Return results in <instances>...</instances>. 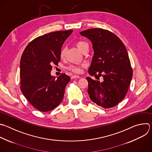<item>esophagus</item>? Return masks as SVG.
Here are the masks:
<instances>
[{"instance_id": "obj_1", "label": "esophagus", "mask_w": 152, "mask_h": 152, "mask_svg": "<svg viewBox=\"0 0 152 152\" xmlns=\"http://www.w3.org/2000/svg\"><path fill=\"white\" fill-rule=\"evenodd\" d=\"M76 78H80V76H77V75H73V76L71 77V79H76Z\"/></svg>"}]
</instances>
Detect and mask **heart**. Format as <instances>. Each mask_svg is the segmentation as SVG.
Here are the masks:
<instances>
[{
  "label": "heart",
  "instance_id": "1",
  "mask_svg": "<svg viewBox=\"0 0 152 152\" xmlns=\"http://www.w3.org/2000/svg\"><path fill=\"white\" fill-rule=\"evenodd\" d=\"M76 45L77 46V48L80 50L82 52V50L83 49H85L86 47H88V43L83 40H79L77 41L76 43ZM66 49L65 47H63L61 52H60V57L61 58H64L65 55H66ZM81 66H83V65H71L69 67V69L72 70L74 72H76V73H79L80 71V67Z\"/></svg>",
  "mask_w": 152,
  "mask_h": 152
}]
</instances>
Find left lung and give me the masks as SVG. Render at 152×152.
I'll return each mask as SVG.
<instances>
[{"instance_id": "obj_1", "label": "left lung", "mask_w": 152, "mask_h": 152, "mask_svg": "<svg viewBox=\"0 0 152 152\" xmlns=\"http://www.w3.org/2000/svg\"><path fill=\"white\" fill-rule=\"evenodd\" d=\"M80 34L92 43L94 54L89 74L103 77L102 82L86 77L90 99L103 108L113 107L125 96L132 77L126 47L116 35L107 30L92 28Z\"/></svg>"}]
</instances>
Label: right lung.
Here are the masks:
<instances>
[{"mask_svg":"<svg viewBox=\"0 0 152 152\" xmlns=\"http://www.w3.org/2000/svg\"><path fill=\"white\" fill-rule=\"evenodd\" d=\"M72 30L49 33L36 37L24 49L20 60L21 91L37 110L46 112L62 102L70 77L63 73L56 79L50 75L53 65L60 61V52Z\"/></svg>","mask_w":152,"mask_h":152,"instance_id":"obj_1","label":"right lung"}]
</instances>
